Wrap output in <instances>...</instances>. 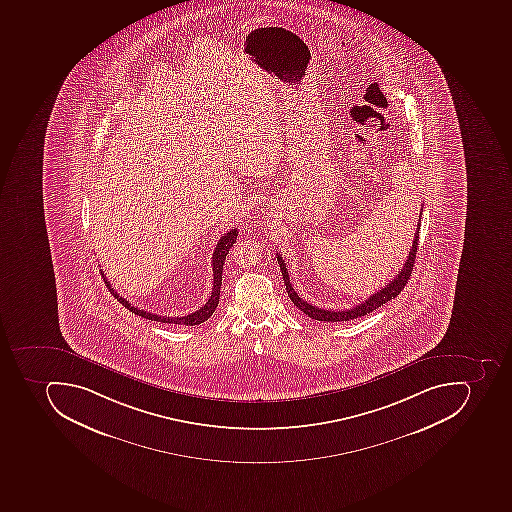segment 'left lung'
Segmentation results:
<instances>
[{"label":"left lung","instance_id":"left-lung-1","mask_svg":"<svg viewBox=\"0 0 512 512\" xmlns=\"http://www.w3.org/2000/svg\"><path fill=\"white\" fill-rule=\"evenodd\" d=\"M421 214H423V207H421L420 210V220H418V225H416L412 249H410L409 257L405 260L402 270L396 274V278H394L393 281H389L388 286L381 287L378 292L370 295L367 300L354 306V308L343 309V311H340V309H338V311H332V309H322L317 308V306L309 305L308 302H305V300L300 298V295L295 292L294 287L290 284L289 271H287L286 263L282 260L281 255L276 254L278 255L279 266H281L282 278H284V284H286L287 294H289L292 303H294L300 311H303L306 316L314 319V321L341 322L351 321V319H356V317L372 313L375 309L388 303L389 300L396 298L397 295L401 294V290H404V287L407 286V282H409L410 276H412L416 252H418V241H420L418 238H420Z\"/></svg>","mask_w":512,"mask_h":512}]
</instances>
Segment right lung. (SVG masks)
Listing matches in <instances>:
<instances>
[{
    "mask_svg": "<svg viewBox=\"0 0 512 512\" xmlns=\"http://www.w3.org/2000/svg\"><path fill=\"white\" fill-rule=\"evenodd\" d=\"M236 238H238V230L234 228V230H230L228 233L223 234L220 241H218L217 247H215L214 250V255H212V271H214V281H212L214 286H212V294H210L206 305L196 309L195 313L187 314V316H159V314L148 313L145 309L135 308V306H132L131 303L127 302L126 298L119 297L118 292H115V289L111 287L110 282H108L107 278L103 276V273L102 278L103 281H105V284H107L111 295H115L116 300H118L119 303H123L124 308L129 309V311L137 314V316L145 317L148 321L164 322V324L198 325L201 324V322L207 321V319L214 314L215 308L218 306V300H220V287H222L223 265H225L226 255H228V252H230L234 242H236Z\"/></svg>",
    "mask_w": 512,
    "mask_h": 512,
    "instance_id": "1",
    "label": "right lung"
}]
</instances>
